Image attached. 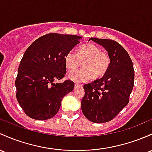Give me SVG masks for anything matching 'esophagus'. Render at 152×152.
<instances>
[{"label": "esophagus", "mask_w": 152, "mask_h": 152, "mask_svg": "<svg viewBox=\"0 0 152 152\" xmlns=\"http://www.w3.org/2000/svg\"><path fill=\"white\" fill-rule=\"evenodd\" d=\"M82 85L79 84H75V87H79V86H81Z\"/></svg>", "instance_id": "1"}]
</instances>
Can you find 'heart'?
<instances>
[{
    "instance_id": "heart-1",
    "label": "heart",
    "mask_w": 152,
    "mask_h": 152,
    "mask_svg": "<svg viewBox=\"0 0 152 152\" xmlns=\"http://www.w3.org/2000/svg\"><path fill=\"white\" fill-rule=\"evenodd\" d=\"M64 62L69 75V79L74 81H84L91 79H100L107 72L111 63L109 53L102 50L94 43H87L79 47L77 54L74 51H69L64 58ZM83 63L84 69L73 73Z\"/></svg>"
}]
</instances>
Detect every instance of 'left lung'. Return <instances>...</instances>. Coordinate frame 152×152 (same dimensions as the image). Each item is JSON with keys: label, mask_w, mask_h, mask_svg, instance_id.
Here are the masks:
<instances>
[{"label": "left lung", "mask_w": 152, "mask_h": 152, "mask_svg": "<svg viewBox=\"0 0 152 152\" xmlns=\"http://www.w3.org/2000/svg\"><path fill=\"white\" fill-rule=\"evenodd\" d=\"M89 40L105 48L111 63L102 79L84 84L81 110L91 122L106 123L112 121L128 104L134 84V69L127 51L118 42L94 37Z\"/></svg>", "instance_id": "left-lung-1"}]
</instances>
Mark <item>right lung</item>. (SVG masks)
I'll list each match as a JSON object with an SVG mask.
<instances>
[{"mask_svg":"<svg viewBox=\"0 0 152 152\" xmlns=\"http://www.w3.org/2000/svg\"><path fill=\"white\" fill-rule=\"evenodd\" d=\"M81 38L50 33L38 38L25 51L15 84L18 102L29 118L45 121L54 117L65 95L73 91V81H55L65 76V56Z\"/></svg>","mask_w":152,"mask_h":152,"instance_id":"obj_1","label":"right lung"}]
</instances>
